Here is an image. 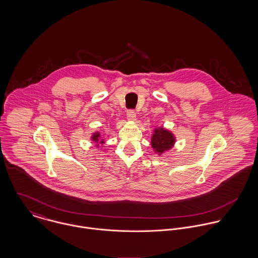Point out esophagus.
<instances>
[{"instance_id": "esophagus-1", "label": "esophagus", "mask_w": 258, "mask_h": 258, "mask_svg": "<svg viewBox=\"0 0 258 258\" xmlns=\"http://www.w3.org/2000/svg\"><path fill=\"white\" fill-rule=\"evenodd\" d=\"M127 119L129 121H135L136 120V113L133 110H128V112H127Z\"/></svg>"}]
</instances>
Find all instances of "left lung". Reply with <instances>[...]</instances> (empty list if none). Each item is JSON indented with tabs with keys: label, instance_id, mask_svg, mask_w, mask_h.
Listing matches in <instances>:
<instances>
[{
	"label": "left lung",
	"instance_id": "1",
	"mask_svg": "<svg viewBox=\"0 0 258 258\" xmlns=\"http://www.w3.org/2000/svg\"><path fill=\"white\" fill-rule=\"evenodd\" d=\"M176 143V136L174 133L163 126L156 127L153 130L151 137V147L154 152L161 156L174 147Z\"/></svg>",
	"mask_w": 258,
	"mask_h": 258
}]
</instances>
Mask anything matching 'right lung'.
Masks as SVG:
<instances>
[{
	"label": "right lung",
	"instance_id": "1",
	"mask_svg": "<svg viewBox=\"0 0 258 258\" xmlns=\"http://www.w3.org/2000/svg\"><path fill=\"white\" fill-rule=\"evenodd\" d=\"M90 140L93 141L95 143V147L102 148L104 147L103 144L105 143V140L101 138V134L99 131H96V132H93L91 137H90Z\"/></svg>",
	"mask_w": 258,
	"mask_h": 258
}]
</instances>
